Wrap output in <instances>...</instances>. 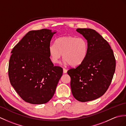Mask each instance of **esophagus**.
<instances>
[{
  "label": "esophagus",
  "mask_w": 126,
  "mask_h": 126,
  "mask_svg": "<svg viewBox=\"0 0 126 126\" xmlns=\"http://www.w3.org/2000/svg\"><path fill=\"white\" fill-rule=\"evenodd\" d=\"M67 72V70L65 68H63V73H64V74H65V73Z\"/></svg>",
  "instance_id": "obj_1"
}]
</instances>
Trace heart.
Masks as SVG:
<instances>
[{
  "instance_id": "1",
  "label": "heart",
  "mask_w": 126,
  "mask_h": 126,
  "mask_svg": "<svg viewBox=\"0 0 126 126\" xmlns=\"http://www.w3.org/2000/svg\"><path fill=\"white\" fill-rule=\"evenodd\" d=\"M88 44L83 37L64 36L59 37L55 45H50L49 53L52 63H58L61 56L66 64L78 66L82 63L87 56Z\"/></svg>"
}]
</instances>
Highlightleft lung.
I'll return each instance as SVG.
<instances>
[{"mask_svg": "<svg viewBox=\"0 0 126 126\" xmlns=\"http://www.w3.org/2000/svg\"><path fill=\"white\" fill-rule=\"evenodd\" d=\"M88 44L83 62L67 73L71 78V92L77 100H95L106 92L115 72L116 61L109 43L95 30L77 28Z\"/></svg>", "mask_w": 126, "mask_h": 126, "instance_id": "obj_1", "label": "left lung"}]
</instances>
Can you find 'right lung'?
<instances>
[{"mask_svg":"<svg viewBox=\"0 0 126 126\" xmlns=\"http://www.w3.org/2000/svg\"><path fill=\"white\" fill-rule=\"evenodd\" d=\"M55 33L47 29L30 31L11 51L8 65L10 83L27 103L48 102L62 76L63 69L54 66L49 53Z\"/></svg>","mask_w":126,"mask_h":126,"instance_id":"1","label":"right lung"}]
</instances>
